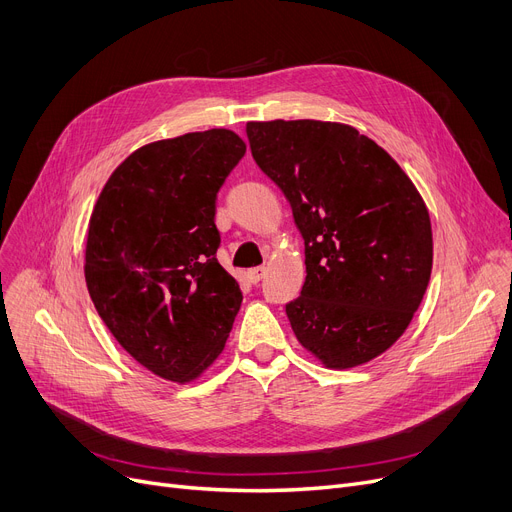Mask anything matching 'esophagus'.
<instances>
[{
  "instance_id": "esophagus-1",
  "label": "esophagus",
  "mask_w": 512,
  "mask_h": 512,
  "mask_svg": "<svg viewBox=\"0 0 512 512\" xmlns=\"http://www.w3.org/2000/svg\"><path fill=\"white\" fill-rule=\"evenodd\" d=\"M249 280L253 282V284H257L263 276H265V267H253V270H249Z\"/></svg>"
}]
</instances>
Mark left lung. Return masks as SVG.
Segmentation results:
<instances>
[{"instance_id": "8db88e82", "label": "left lung", "mask_w": 512, "mask_h": 512, "mask_svg": "<svg viewBox=\"0 0 512 512\" xmlns=\"http://www.w3.org/2000/svg\"><path fill=\"white\" fill-rule=\"evenodd\" d=\"M247 137L305 240L307 278L286 305L294 336L328 369L380 357L432 276V222L415 184L348 124L249 122Z\"/></svg>"}]
</instances>
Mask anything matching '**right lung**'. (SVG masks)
<instances>
[{"label": "right lung", "mask_w": 512, "mask_h": 512, "mask_svg": "<svg viewBox=\"0 0 512 512\" xmlns=\"http://www.w3.org/2000/svg\"><path fill=\"white\" fill-rule=\"evenodd\" d=\"M245 151L226 128L143 145L107 178L93 207L91 301L124 351L164 380L201 378L240 309L238 282L215 259V197Z\"/></svg>", "instance_id": "obj_1"}]
</instances>
